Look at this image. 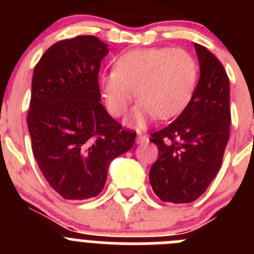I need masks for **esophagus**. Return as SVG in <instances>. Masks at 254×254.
I'll return each mask as SVG.
<instances>
[{"mask_svg": "<svg viewBox=\"0 0 254 254\" xmlns=\"http://www.w3.org/2000/svg\"><path fill=\"white\" fill-rule=\"evenodd\" d=\"M147 141H149V138H147L146 136H145V134H142V133H140V132H138V134H137V142L138 143H142V142H147Z\"/></svg>", "mask_w": 254, "mask_h": 254, "instance_id": "1", "label": "esophagus"}]
</instances>
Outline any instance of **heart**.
I'll use <instances>...</instances> for the list:
<instances>
[{
  "instance_id": "b5f03b06",
  "label": "heart",
  "mask_w": 254,
  "mask_h": 254,
  "mask_svg": "<svg viewBox=\"0 0 254 254\" xmlns=\"http://www.w3.org/2000/svg\"><path fill=\"white\" fill-rule=\"evenodd\" d=\"M198 81V64L183 49H133L121 56L104 73L102 86L108 111L122 117L133 98L141 100L129 122L143 126L155 116L174 118L190 104Z\"/></svg>"
}]
</instances>
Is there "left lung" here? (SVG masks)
Here are the masks:
<instances>
[{
    "label": "left lung",
    "mask_w": 254,
    "mask_h": 254,
    "mask_svg": "<svg viewBox=\"0 0 254 254\" xmlns=\"http://www.w3.org/2000/svg\"><path fill=\"white\" fill-rule=\"evenodd\" d=\"M199 61L193 98L177 120L152 132L159 156L150 169L155 194L164 202L190 203L216 177L230 134L229 77L206 47L194 43Z\"/></svg>",
    "instance_id": "1"
}]
</instances>
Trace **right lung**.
I'll list each match as a JSON object with an SVG mask.
<instances>
[{"mask_svg": "<svg viewBox=\"0 0 254 254\" xmlns=\"http://www.w3.org/2000/svg\"><path fill=\"white\" fill-rule=\"evenodd\" d=\"M107 44L78 35L49 47L35 64L26 122L40 172L64 199H87L104 188L109 164L133 146L100 103L98 75Z\"/></svg>", "mask_w": 254, "mask_h": 254, "instance_id": "1", "label": "right lung"}]
</instances>
